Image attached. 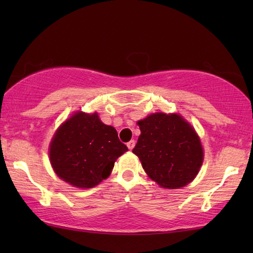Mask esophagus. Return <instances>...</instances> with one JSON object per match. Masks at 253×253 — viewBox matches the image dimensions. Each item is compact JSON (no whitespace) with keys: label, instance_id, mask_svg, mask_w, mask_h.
Masks as SVG:
<instances>
[{"label":"esophagus","instance_id":"esophagus-1","mask_svg":"<svg viewBox=\"0 0 253 253\" xmlns=\"http://www.w3.org/2000/svg\"><path fill=\"white\" fill-rule=\"evenodd\" d=\"M135 144H136L135 140H130L129 142L127 143V147H128V149H129V150H132L133 147H135Z\"/></svg>","mask_w":253,"mask_h":253}]
</instances>
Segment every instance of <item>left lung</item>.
<instances>
[{"label":"left lung","mask_w":253,"mask_h":253,"mask_svg":"<svg viewBox=\"0 0 253 253\" xmlns=\"http://www.w3.org/2000/svg\"><path fill=\"white\" fill-rule=\"evenodd\" d=\"M138 125L141 135L132 152L150 178L169 189L195 179L203 162V149L189 123L178 114L154 113Z\"/></svg>","instance_id":"obj_1"}]
</instances>
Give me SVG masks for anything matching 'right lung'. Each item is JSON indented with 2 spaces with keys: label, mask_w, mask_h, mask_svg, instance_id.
Wrapping results in <instances>:
<instances>
[{
  "label": "right lung",
  "mask_w": 253,
  "mask_h": 253,
  "mask_svg": "<svg viewBox=\"0 0 253 253\" xmlns=\"http://www.w3.org/2000/svg\"><path fill=\"white\" fill-rule=\"evenodd\" d=\"M128 148L114 127L98 113L77 112L58 127L50 144V162L56 175L77 188H92L110 176L115 161Z\"/></svg>",
  "instance_id": "1"
}]
</instances>
